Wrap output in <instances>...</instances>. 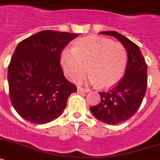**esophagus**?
I'll return each mask as SVG.
<instances>
[{"instance_id":"obj_1","label":"esophagus","mask_w":160,"mask_h":160,"mask_svg":"<svg viewBox=\"0 0 160 160\" xmlns=\"http://www.w3.org/2000/svg\"><path fill=\"white\" fill-rule=\"evenodd\" d=\"M77 91L80 92H89V89H88V88H83L82 87H80V86H79L78 88H77Z\"/></svg>"}]
</instances>
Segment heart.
<instances>
[{"label": "heart", "mask_w": 160, "mask_h": 160, "mask_svg": "<svg viewBox=\"0 0 160 160\" xmlns=\"http://www.w3.org/2000/svg\"><path fill=\"white\" fill-rule=\"evenodd\" d=\"M128 63V54L121 42L99 36H88L76 42L73 49L62 55L65 74L80 82L88 72L89 81L101 88H109L123 77Z\"/></svg>", "instance_id": "heart-1"}]
</instances>
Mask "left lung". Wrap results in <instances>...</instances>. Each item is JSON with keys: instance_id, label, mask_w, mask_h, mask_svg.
I'll return each mask as SVG.
<instances>
[{"instance_id": "obj_1", "label": "left lung", "mask_w": 160, "mask_h": 160, "mask_svg": "<svg viewBox=\"0 0 160 160\" xmlns=\"http://www.w3.org/2000/svg\"><path fill=\"white\" fill-rule=\"evenodd\" d=\"M101 34L114 36L128 54L124 76L112 88L100 92V103L90 107L96 118L106 124L116 125L130 118L141 105L147 91V65L139 47L129 38L117 31Z\"/></svg>"}]
</instances>
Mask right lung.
<instances>
[{
    "label": "right lung",
    "mask_w": 160,
    "mask_h": 160,
    "mask_svg": "<svg viewBox=\"0 0 160 160\" xmlns=\"http://www.w3.org/2000/svg\"><path fill=\"white\" fill-rule=\"evenodd\" d=\"M77 34L43 30L17 46L8 68L11 103L22 118L34 124L58 118L69 96L77 91L60 66L62 51Z\"/></svg>",
    "instance_id": "1"
}]
</instances>
